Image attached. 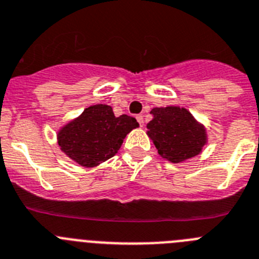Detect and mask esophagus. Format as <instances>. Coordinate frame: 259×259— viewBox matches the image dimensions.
Segmentation results:
<instances>
[{
  "label": "esophagus",
  "mask_w": 259,
  "mask_h": 259,
  "mask_svg": "<svg viewBox=\"0 0 259 259\" xmlns=\"http://www.w3.org/2000/svg\"><path fill=\"white\" fill-rule=\"evenodd\" d=\"M137 120H138V122H139V125H141V126H143V124H144V120H143V116H141V115H138V116H137Z\"/></svg>",
  "instance_id": "1"
}]
</instances>
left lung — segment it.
<instances>
[{
    "label": "left lung",
    "instance_id": "left-lung-1",
    "mask_svg": "<svg viewBox=\"0 0 259 259\" xmlns=\"http://www.w3.org/2000/svg\"><path fill=\"white\" fill-rule=\"evenodd\" d=\"M152 120L147 124V134L153 141L158 155L171 162H182L201 152L206 134L186 108L160 107L151 111Z\"/></svg>",
    "mask_w": 259,
    "mask_h": 259
}]
</instances>
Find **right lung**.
Returning a JSON list of instances; mask_svg holds the SVG:
<instances>
[{"mask_svg": "<svg viewBox=\"0 0 259 259\" xmlns=\"http://www.w3.org/2000/svg\"><path fill=\"white\" fill-rule=\"evenodd\" d=\"M134 117H116L107 104L90 106L58 133L60 150L86 167H93L113 157L127 133L138 127Z\"/></svg>", "mask_w": 259, "mask_h": 259, "instance_id": "right-lung-1", "label": "right lung"}]
</instances>
